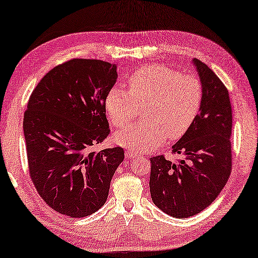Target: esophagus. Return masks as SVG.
I'll use <instances>...</instances> for the list:
<instances>
[{
	"label": "esophagus",
	"mask_w": 258,
	"mask_h": 258,
	"mask_svg": "<svg viewBox=\"0 0 258 258\" xmlns=\"http://www.w3.org/2000/svg\"><path fill=\"white\" fill-rule=\"evenodd\" d=\"M125 155H126V157H127V158H136V157H138V155H139V153H138V152H136V151H134V150H130V148H128V150H126L125 151Z\"/></svg>",
	"instance_id": "34e87169"
}]
</instances>
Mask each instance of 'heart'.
Wrapping results in <instances>:
<instances>
[{
	"mask_svg": "<svg viewBox=\"0 0 258 258\" xmlns=\"http://www.w3.org/2000/svg\"><path fill=\"white\" fill-rule=\"evenodd\" d=\"M128 90L112 88L105 99L107 115L115 127L124 128L139 114L145 120L119 132L115 140L136 151L158 147L168 137L177 140L197 119L203 90L194 75H182L164 65H144L126 78Z\"/></svg>",
	"mask_w": 258,
	"mask_h": 258,
	"instance_id": "heart-1",
	"label": "heart"
}]
</instances>
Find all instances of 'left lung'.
<instances>
[{
	"mask_svg": "<svg viewBox=\"0 0 258 258\" xmlns=\"http://www.w3.org/2000/svg\"><path fill=\"white\" fill-rule=\"evenodd\" d=\"M202 84L203 99L197 119L173 146L175 162L165 155L151 158L152 201L177 219L206 209L229 179L231 162L230 98L221 79L200 59H194Z\"/></svg>",
	"mask_w": 258,
	"mask_h": 258,
	"instance_id": "8db88e82",
	"label": "left lung"
}]
</instances>
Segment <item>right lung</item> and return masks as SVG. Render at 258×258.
Returning <instances> with one entry per match:
<instances>
[{"label":"right lung","mask_w":258,"mask_h":258,"mask_svg":"<svg viewBox=\"0 0 258 258\" xmlns=\"http://www.w3.org/2000/svg\"><path fill=\"white\" fill-rule=\"evenodd\" d=\"M117 65L74 58L34 89L24 112L29 175L44 202L61 215L85 217L104 206L121 147L92 151L110 134L105 99Z\"/></svg>","instance_id":"right-lung-1"}]
</instances>
